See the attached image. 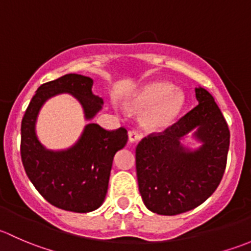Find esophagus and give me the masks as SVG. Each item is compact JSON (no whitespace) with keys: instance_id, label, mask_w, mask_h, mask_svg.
Segmentation results:
<instances>
[{"instance_id":"esophagus-1","label":"esophagus","mask_w":251,"mask_h":251,"mask_svg":"<svg viewBox=\"0 0 251 251\" xmlns=\"http://www.w3.org/2000/svg\"><path fill=\"white\" fill-rule=\"evenodd\" d=\"M138 140H141V135L137 132V131H135V130L128 131V141H130L131 143H133V142H137Z\"/></svg>"}]
</instances>
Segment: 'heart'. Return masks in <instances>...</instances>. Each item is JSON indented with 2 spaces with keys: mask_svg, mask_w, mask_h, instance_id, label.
<instances>
[{
  "mask_svg": "<svg viewBox=\"0 0 251 251\" xmlns=\"http://www.w3.org/2000/svg\"><path fill=\"white\" fill-rule=\"evenodd\" d=\"M128 107L144 111L143 123L151 130L160 131L176 121L184 107V95L174 91V86L156 81L142 87L128 100Z\"/></svg>",
  "mask_w": 251,
  "mask_h": 251,
  "instance_id": "obj_1",
  "label": "heart"
}]
</instances>
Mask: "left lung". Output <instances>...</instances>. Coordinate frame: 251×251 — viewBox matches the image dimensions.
I'll list each match as a JSON object with an SVG mask.
<instances>
[{
	"instance_id": "8db88e82",
	"label": "left lung",
	"mask_w": 251,
	"mask_h": 251,
	"mask_svg": "<svg viewBox=\"0 0 251 251\" xmlns=\"http://www.w3.org/2000/svg\"><path fill=\"white\" fill-rule=\"evenodd\" d=\"M199 104L163 132L144 137L136 148V171L143 203L159 215H178L203 204L226 170L229 130L214 97L196 88ZM194 127L203 147L189 152L179 138Z\"/></svg>"
}]
</instances>
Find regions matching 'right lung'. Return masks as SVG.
<instances>
[{"label":"right lung","instance_id":"add662e5","mask_svg":"<svg viewBox=\"0 0 251 251\" xmlns=\"http://www.w3.org/2000/svg\"><path fill=\"white\" fill-rule=\"evenodd\" d=\"M93 80L67 74L42 83L27 105L22 120L20 156L24 170L50 204L74 212H90L104 201L113 158L127 142V130H105L88 124L80 141L64 151H46L35 135V121L45 100L62 92L74 95L82 104L86 119L102 108L103 100L92 95Z\"/></svg>","mask_w":251,"mask_h":251}]
</instances>
